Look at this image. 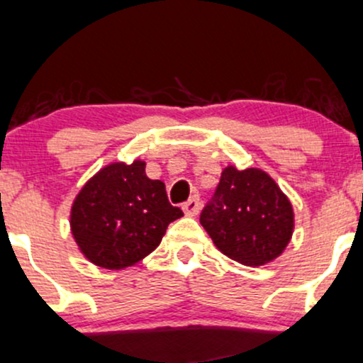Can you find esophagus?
<instances>
[{
	"label": "esophagus",
	"mask_w": 363,
	"mask_h": 363,
	"mask_svg": "<svg viewBox=\"0 0 363 363\" xmlns=\"http://www.w3.org/2000/svg\"><path fill=\"white\" fill-rule=\"evenodd\" d=\"M182 211H184L186 216H189V217L196 216L198 211H200V198L198 196L189 198V200L182 205Z\"/></svg>",
	"instance_id": "1"
}]
</instances>
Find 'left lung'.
I'll list each match as a JSON object with an SVG mask.
<instances>
[{"label": "left lung", "instance_id": "8db88e82", "mask_svg": "<svg viewBox=\"0 0 363 363\" xmlns=\"http://www.w3.org/2000/svg\"><path fill=\"white\" fill-rule=\"evenodd\" d=\"M200 223L224 255L255 268L274 261L287 249L294 233V208L264 170L228 165Z\"/></svg>", "mask_w": 363, "mask_h": 363}]
</instances>
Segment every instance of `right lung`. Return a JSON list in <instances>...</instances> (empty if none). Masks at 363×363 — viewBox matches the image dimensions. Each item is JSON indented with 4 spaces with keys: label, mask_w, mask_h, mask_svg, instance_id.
<instances>
[{
    "label": "right lung",
    "mask_w": 363,
    "mask_h": 363,
    "mask_svg": "<svg viewBox=\"0 0 363 363\" xmlns=\"http://www.w3.org/2000/svg\"><path fill=\"white\" fill-rule=\"evenodd\" d=\"M182 211L172 207L165 184L146 175V162H113L83 184L72 200L71 235L91 264L125 269L162 242Z\"/></svg>",
    "instance_id": "right-lung-1"
}]
</instances>
